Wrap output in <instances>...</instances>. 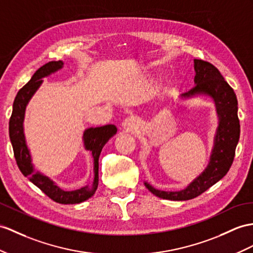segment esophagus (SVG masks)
<instances>
[{
    "instance_id": "34e87169",
    "label": "esophagus",
    "mask_w": 253,
    "mask_h": 253,
    "mask_svg": "<svg viewBox=\"0 0 253 253\" xmlns=\"http://www.w3.org/2000/svg\"><path fill=\"white\" fill-rule=\"evenodd\" d=\"M138 122L136 119L134 118H127L125 121L122 122V130L125 132H128V133H134L137 131L138 128Z\"/></svg>"
}]
</instances>
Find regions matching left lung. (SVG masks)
<instances>
[{
	"instance_id": "1",
	"label": "left lung",
	"mask_w": 253,
	"mask_h": 253,
	"mask_svg": "<svg viewBox=\"0 0 253 253\" xmlns=\"http://www.w3.org/2000/svg\"><path fill=\"white\" fill-rule=\"evenodd\" d=\"M194 71L195 85L181 95L187 100L204 95L213 101L218 116V127L213 137V147L206 169L183 190L161 191L145 181L146 188L163 200L187 201L194 199L222 179L233 163L239 140L240 126L235 92L211 63L194 59Z\"/></svg>"
}]
</instances>
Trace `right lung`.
Listing matches in <instances>:
<instances>
[{"mask_svg": "<svg viewBox=\"0 0 253 253\" xmlns=\"http://www.w3.org/2000/svg\"><path fill=\"white\" fill-rule=\"evenodd\" d=\"M63 64L62 61H51L42 65L34 73L30 82L18 91L14 101L13 113L9 119V138L13 145L18 168L24 176L29 178L31 182H33L54 202L60 204H78V203L87 201L95 193L98 186V158H100L104 145L117 133L116 126L107 125L98 127H89L84 130L83 135L84 146L85 150L91 152L93 158L94 175L93 180L90 184L74 191L61 189L50 178L42 174L39 170H35L23 127L26 108L31 98L42 84V78L61 70Z\"/></svg>", "mask_w": 253, "mask_h": 253, "instance_id": "obj_1", "label": "right lung"}]
</instances>
